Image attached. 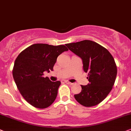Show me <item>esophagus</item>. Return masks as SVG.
Returning <instances> with one entry per match:
<instances>
[{
  "mask_svg": "<svg viewBox=\"0 0 131 131\" xmlns=\"http://www.w3.org/2000/svg\"><path fill=\"white\" fill-rule=\"evenodd\" d=\"M64 82L66 83H67V84H68V85H72V83H71V82H69V81H68V80H65L64 81Z\"/></svg>",
  "mask_w": 131,
  "mask_h": 131,
  "instance_id": "34e87169",
  "label": "esophagus"
}]
</instances>
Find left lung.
<instances>
[{"instance_id":"1","label":"left lung","mask_w":131,"mask_h":131,"mask_svg":"<svg viewBox=\"0 0 131 131\" xmlns=\"http://www.w3.org/2000/svg\"><path fill=\"white\" fill-rule=\"evenodd\" d=\"M65 45L82 59L83 70L88 73L89 83L81 85V92L74 95L75 100L86 107L98 105L107 97L115 83L117 69L113 57L103 46L89 40Z\"/></svg>"}]
</instances>
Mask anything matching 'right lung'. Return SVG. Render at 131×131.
I'll use <instances>...</instances> for the list:
<instances>
[{
    "label": "right lung",
    "mask_w": 131,
    "mask_h": 131,
    "mask_svg": "<svg viewBox=\"0 0 131 131\" xmlns=\"http://www.w3.org/2000/svg\"><path fill=\"white\" fill-rule=\"evenodd\" d=\"M67 51L64 45L36 43L21 51L16 58L13 78L21 95L31 105L44 109L56 100L61 82H51L43 75L45 71L53 70L58 56Z\"/></svg>",
    "instance_id": "obj_1"
}]
</instances>
